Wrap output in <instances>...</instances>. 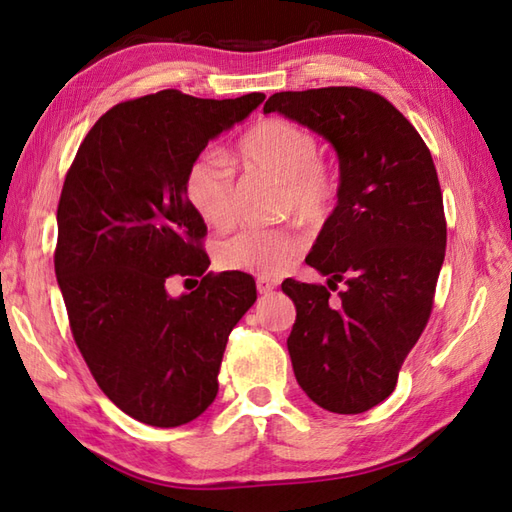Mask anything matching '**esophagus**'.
Here are the masks:
<instances>
[{
	"instance_id": "esophagus-1",
	"label": "esophagus",
	"mask_w": 512,
	"mask_h": 512,
	"mask_svg": "<svg viewBox=\"0 0 512 512\" xmlns=\"http://www.w3.org/2000/svg\"><path fill=\"white\" fill-rule=\"evenodd\" d=\"M277 288V281L270 279V277H257V292L259 295H268V292H273Z\"/></svg>"
}]
</instances>
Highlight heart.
<instances>
[{
  "label": "heart",
  "mask_w": 512,
  "mask_h": 512,
  "mask_svg": "<svg viewBox=\"0 0 512 512\" xmlns=\"http://www.w3.org/2000/svg\"><path fill=\"white\" fill-rule=\"evenodd\" d=\"M235 158L246 171H262L279 180V202L303 224L328 220L339 200V173L319 156V140L310 129L288 118H264L239 138ZM184 195L204 224L226 231L237 217L235 173L217 151H202L184 173ZM295 228H248L224 239L215 259L224 270L273 277L281 275L303 253Z\"/></svg>",
  "instance_id": "obj_1"
}]
</instances>
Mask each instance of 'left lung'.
I'll return each mask as SVG.
<instances>
[{
  "label": "left lung",
  "instance_id": "1",
  "mask_svg": "<svg viewBox=\"0 0 512 512\" xmlns=\"http://www.w3.org/2000/svg\"><path fill=\"white\" fill-rule=\"evenodd\" d=\"M270 112L330 140L341 169L339 202L306 257L330 288L281 284L297 308L292 369L319 407L363 413L394 391L431 317L447 248L436 165L416 127L372 90L277 92Z\"/></svg>",
  "mask_w": 512,
  "mask_h": 512
}]
</instances>
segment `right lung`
Masks as SVG:
<instances>
[{
	"label": "right lung",
	"mask_w": 512,
	"mask_h": 512,
	"mask_svg": "<svg viewBox=\"0 0 512 512\" xmlns=\"http://www.w3.org/2000/svg\"><path fill=\"white\" fill-rule=\"evenodd\" d=\"M264 99L162 90L118 103L65 176L54 273L74 343L103 394L151 427H180L211 405L228 334L257 299L250 275L206 273V224L184 195V173ZM178 276L201 284L169 298Z\"/></svg>",
	"instance_id": "right-lung-1"
}]
</instances>
